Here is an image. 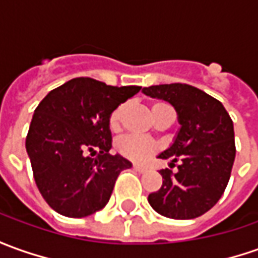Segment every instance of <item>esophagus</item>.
Here are the masks:
<instances>
[{
	"instance_id": "1",
	"label": "esophagus",
	"mask_w": 258,
	"mask_h": 258,
	"mask_svg": "<svg viewBox=\"0 0 258 258\" xmlns=\"http://www.w3.org/2000/svg\"><path fill=\"white\" fill-rule=\"evenodd\" d=\"M133 168H134V169H136V171H138V172H145V171H147V166H144V165H140V164H134V165H133Z\"/></svg>"
}]
</instances>
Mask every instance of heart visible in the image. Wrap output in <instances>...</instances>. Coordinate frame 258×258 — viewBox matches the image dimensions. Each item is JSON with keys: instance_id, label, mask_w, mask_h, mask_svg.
<instances>
[{"instance_id": "obj_1", "label": "heart", "mask_w": 258, "mask_h": 258, "mask_svg": "<svg viewBox=\"0 0 258 258\" xmlns=\"http://www.w3.org/2000/svg\"><path fill=\"white\" fill-rule=\"evenodd\" d=\"M159 106H164V104H154L152 108H157ZM124 113H125V104H121L115 108L114 111L110 115V120H108V124H110V128L113 131H117L121 127L122 117H124ZM117 150L121 152L124 157L133 159V161H144L147 159L152 152L157 151L158 145L152 141H148L145 138H141V137L137 136H125L120 138L117 141Z\"/></svg>"}]
</instances>
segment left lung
I'll return each mask as SVG.
<instances>
[{"label":"left lung","instance_id":"obj_1","mask_svg":"<svg viewBox=\"0 0 258 258\" xmlns=\"http://www.w3.org/2000/svg\"><path fill=\"white\" fill-rule=\"evenodd\" d=\"M144 94L172 104L180 128L158 158L179 161L178 171L161 169L162 186L148 195L159 215L195 219L212 209L225 192L236 157L234 130L219 100L194 86L172 83L144 87Z\"/></svg>","mask_w":258,"mask_h":258}]
</instances>
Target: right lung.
Masks as SVG:
<instances>
[{
  "label": "right lung",
  "mask_w": 258,
  "mask_h": 258,
  "mask_svg": "<svg viewBox=\"0 0 258 258\" xmlns=\"http://www.w3.org/2000/svg\"><path fill=\"white\" fill-rule=\"evenodd\" d=\"M140 90V86L115 87L76 78L49 92L35 108L26 152L36 186L57 213L86 217L103 209L117 176L133 166L128 159L108 152V120Z\"/></svg>",
  "instance_id": "right-lung-1"
}]
</instances>
